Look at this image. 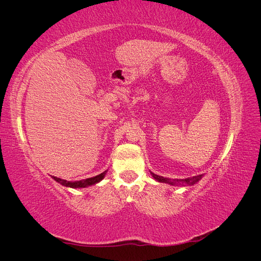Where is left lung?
Segmentation results:
<instances>
[{
    "label": "left lung",
    "instance_id": "8db88e82",
    "mask_svg": "<svg viewBox=\"0 0 261 261\" xmlns=\"http://www.w3.org/2000/svg\"><path fill=\"white\" fill-rule=\"evenodd\" d=\"M151 175L158 181H161V183H168V184H171V185H187V186H191V185L196 184L197 181L200 180L201 177L203 176V174H200V175L188 177V178H185V179H175V178H168V177L159 176V175H156V174H153V173H151Z\"/></svg>",
    "mask_w": 261,
    "mask_h": 261
}]
</instances>
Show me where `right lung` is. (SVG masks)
<instances>
[{
    "label": "right lung",
    "mask_w": 261,
    "mask_h": 261,
    "mask_svg": "<svg viewBox=\"0 0 261 261\" xmlns=\"http://www.w3.org/2000/svg\"><path fill=\"white\" fill-rule=\"evenodd\" d=\"M106 173L107 171H105L103 173H101V174L97 175V176H93L90 178H86V179H82V180H76V181H68L66 179H62L59 177H55L52 176L54 180H57L58 183L64 185L66 187H72V188H81V187H87V186H90V185H94L98 181H100L102 178L106 176Z\"/></svg>",
    "instance_id": "obj_1"
}]
</instances>
